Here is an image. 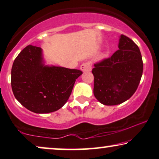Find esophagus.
<instances>
[{"instance_id": "1", "label": "esophagus", "mask_w": 159, "mask_h": 159, "mask_svg": "<svg viewBox=\"0 0 159 159\" xmlns=\"http://www.w3.org/2000/svg\"><path fill=\"white\" fill-rule=\"evenodd\" d=\"M81 70L83 72L90 71L92 70V64L89 62H86L83 63L81 65Z\"/></svg>"}]
</instances>
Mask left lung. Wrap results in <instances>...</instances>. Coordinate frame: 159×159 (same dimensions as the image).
Masks as SVG:
<instances>
[{
  "mask_svg": "<svg viewBox=\"0 0 159 159\" xmlns=\"http://www.w3.org/2000/svg\"><path fill=\"white\" fill-rule=\"evenodd\" d=\"M118 48L108 58L94 64V94L105 105H116L136 92L143 71L139 47L129 38L120 35Z\"/></svg>",
  "mask_w": 159,
  "mask_h": 159,
  "instance_id": "left-lung-1",
  "label": "left lung"
}]
</instances>
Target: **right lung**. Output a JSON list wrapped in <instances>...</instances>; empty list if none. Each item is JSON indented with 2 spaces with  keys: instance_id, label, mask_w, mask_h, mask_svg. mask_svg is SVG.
<instances>
[{
  "instance_id": "right-lung-1",
  "label": "right lung",
  "mask_w": 159,
  "mask_h": 159,
  "mask_svg": "<svg viewBox=\"0 0 159 159\" xmlns=\"http://www.w3.org/2000/svg\"><path fill=\"white\" fill-rule=\"evenodd\" d=\"M83 72L42 63L41 48L28 45L14 61L11 84L15 98L27 110L48 113L60 109Z\"/></svg>"
}]
</instances>
